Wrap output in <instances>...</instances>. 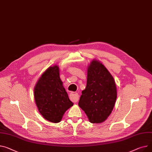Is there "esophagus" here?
Returning a JSON list of instances; mask_svg holds the SVG:
<instances>
[{
	"label": "esophagus",
	"instance_id": "esophagus-1",
	"mask_svg": "<svg viewBox=\"0 0 152 152\" xmlns=\"http://www.w3.org/2000/svg\"><path fill=\"white\" fill-rule=\"evenodd\" d=\"M70 97L71 99H72L74 103L77 102V101L79 99V95L76 92H72L70 94Z\"/></svg>",
	"mask_w": 152,
	"mask_h": 152
}]
</instances>
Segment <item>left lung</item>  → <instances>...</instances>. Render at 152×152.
I'll return each instance as SVG.
<instances>
[{
  "label": "left lung",
  "mask_w": 152,
  "mask_h": 152,
  "mask_svg": "<svg viewBox=\"0 0 152 152\" xmlns=\"http://www.w3.org/2000/svg\"><path fill=\"white\" fill-rule=\"evenodd\" d=\"M113 76L99 60L94 59L87 66L86 88L82 91L79 106L92 124L102 123L112 113L117 99Z\"/></svg>",
  "instance_id": "left-lung-1"
}]
</instances>
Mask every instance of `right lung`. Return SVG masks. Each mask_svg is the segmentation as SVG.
<instances>
[{"label":"right lung","mask_w":152,"mask_h":152,"mask_svg":"<svg viewBox=\"0 0 152 152\" xmlns=\"http://www.w3.org/2000/svg\"><path fill=\"white\" fill-rule=\"evenodd\" d=\"M59 66H49L34 87V98L39 113L53 123L61 121L66 110L73 106L60 79Z\"/></svg>","instance_id":"right-lung-1"}]
</instances>
